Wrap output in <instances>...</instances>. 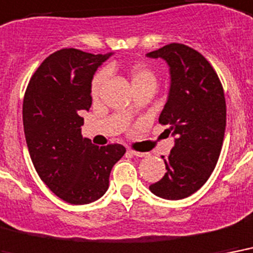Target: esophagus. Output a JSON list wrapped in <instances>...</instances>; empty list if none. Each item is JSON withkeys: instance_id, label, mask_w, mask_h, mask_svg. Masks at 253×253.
I'll use <instances>...</instances> for the list:
<instances>
[{"instance_id": "1", "label": "esophagus", "mask_w": 253, "mask_h": 253, "mask_svg": "<svg viewBox=\"0 0 253 253\" xmlns=\"http://www.w3.org/2000/svg\"><path fill=\"white\" fill-rule=\"evenodd\" d=\"M129 153L136 156V157H148L149 153H141V152H136V150H129Z\"/></svg>"}]
</instances>
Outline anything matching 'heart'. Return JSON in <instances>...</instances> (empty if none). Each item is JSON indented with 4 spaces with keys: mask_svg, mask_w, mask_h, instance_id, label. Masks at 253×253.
Segmentation results:
<instances>
[{
    "mask_svg": "<svg viewBox=\"0 0 253 253\" xmlns=\"http://www.w3.org/2000/svg\"><path fill=\"white\" fill-rule=\"evenodd\" d=\"M129 76H130V82H132L133 87H136L138 84L148 83V82H152V83H156V76L152 72V70H149L146 66H142V64H136L130 68L129 71ZM105 82V72H99L97 75L92 79L91 83V95L95 97L100 93L101 88H103V84Z\"/></svg>",
    "mask_w": 253,
    "mask_h": 253,
    "instance_id": "1",
    "label": "heart"
}]
</instances>
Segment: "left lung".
Wrapping results in <instances>:
<instances>
[{
    "instance_id": "obj_1",
    "label": "left lung",
    "mask_w": 253,
    "mask_h": 253,
    "mask_svg": "<svg viewBox=\"0 0 253 253\" xmlns=\"http://www.w3.org/2000/svg\"><path fill=\"white\" fill-rule=\"evenodd\" d=\"M146 56L169 64L171 84L160 124H169L168 132L177 137L164 160L165 175L149 189L165 199H183L206 183L220 156L226 130L224 91L210 62L186 44L170 43Z\"/></svg>"
}]
</instances>
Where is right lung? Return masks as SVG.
Here are the masks:
<instances>
[{
	"label": "right lung",
	"mask_w": 253,
	"mask_h": 253,
	"mask_svg": "<svg viewBox=\"0 0 253 253\" xmlns=\"http://www.w3.org/2000/svg\"><path fill=\"white\" fill-rule=\"evenodd\" d=\"M111 54L62 48L37 68L23 97V130L31 161L48 189L71 205H87L108 189L120 144L96 146L82 137L80 111L91 108V82Z\"/></svg>",
	"instance_id": "add662e5"
}]
</instances>
